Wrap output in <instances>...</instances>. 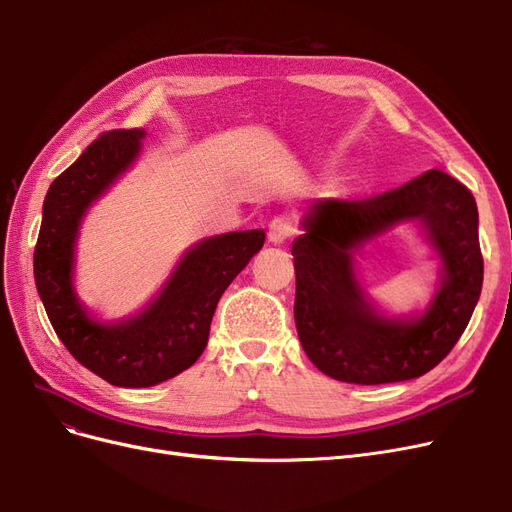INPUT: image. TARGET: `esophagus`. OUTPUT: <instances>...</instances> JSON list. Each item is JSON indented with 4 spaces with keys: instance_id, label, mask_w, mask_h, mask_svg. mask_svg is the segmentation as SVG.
<instances>
[{
    "instance_id": "34e87169",
    "label": "esophagus",
    "mask_w": 512,
    "mask_h": 512,
    "mask_svg": "<svg viewBox=\"0 0 512 512\" xmlns=\"http://www.w3.org/2000/svg\"><path fill=\"white\" fill-rule=\"evenodd\" d=\"M294 232H297V228H294V224H292L288 218H275V220H271V224H269L267 237H269V243L280 245V243H284L288 237H292Z\"/></svg>"
}]
</instances>
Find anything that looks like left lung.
Returning a JSON list of instances; mask_svg holds the SVG:
<instances>
[{"instance_id":"1","label":"left lung","mask_w":512,"mask_h":512,"mask_svg":"<svg viewBox=\"0 0 512 512\" xmlns=\"http://www.w3.org/2000/svg\"><path fill=\"white\" fill-rule=\"evenodd\" d=\"M410 223L439 258L428 305L389 315L362 288L355 254ZM292 243L301 346L322 374L350 384H389L427 374L466 331L483 288L478 209L466 185L431 168L365 200L309 203Z\"/></svg>"}]
</instances>
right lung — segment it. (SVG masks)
Listing matches in <instances>:
<instances>
[{
    "label": "right lung",
    "mask_w": 512,
    "mask_h": 512,
    "mask_svg": "<svg viewBox=\"0 0 512 512\" xmlns=\"http://www.w3.org/2000/svg\"><path fill=\"white\" fill-rule=\"evenodd\" d=\"M145 138L141 128L106 132L51 183L34 252L36 288L57 337L81 365L123 389L156 386L196 363L224 290L265 243L262 228L198 239L138 312L91 314L74 286L83 220L130 173Z\"/></svg>",
    "instance_id": "obj_1"
}]
</instances>
